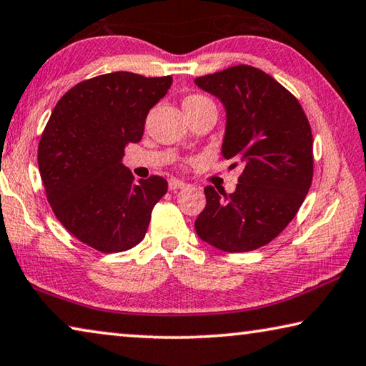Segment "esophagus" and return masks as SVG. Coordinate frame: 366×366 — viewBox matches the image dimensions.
<instances>
[{
  "instance_id": "1",
  "label": "esophagus",
  "mask_w": 366,
  "mask_h": 366,
  "mask_svg": "<svg viewBox=\"0 0 366 366\" xmlns=\"http://www.w3.org/2000/svg\"><path fill=\"white\" fill-rule=\"evenodd\" d=\"M167 187H169V190H179V189L187 187V184L179 181V179H169V182H167Z\"/></svg>"
}]
</instances>
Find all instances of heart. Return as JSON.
<instances>
[{"instance_id": "heart-1", "label": "heart", "mask_w": 366, "mask_h": 366, "mask_svg": "<svg viewBox=\"0 0 366 366\" xmlns=\"http://www.w3.org/2000/svg\"><path fill=\"white\" fill-rule=\"evenodd\" d=\"M207 107H214V104L212 102V99H208L207 96H202V94L187 96L182 101L184 114L197 112V110H202V109H207Z\"/></svg>"}]
</instances>
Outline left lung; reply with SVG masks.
I'll return each mask as SVG.
<instances>
[{"label": "left lung", "mask_w": 366, "mask_h": 366, "mask_svg": "<svg viewBox=\"0 0 366 366\" xmlns=\"http://www.w3.org/2000/svg\"><path fill=\"white\" fill-rule=\"evenodd\" d=\"M223 102L222 153L241 166L233 194L205 187L195 219L202 241L224 252L269 244L298 213L312 181V133L292 92L262 69L237 65L195 79Z\"/></svg>", "instance_id": "8db88e82"}]
</instances>
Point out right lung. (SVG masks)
Returning <instances> with one entry per match:
<instances>
[{
	"mask_svg": "<svg viewBox=\"0 0 366 366\" xmlns=\"http://www.w3.org/2000/svg\"><path fill=\"white\" fill-rule=\"evenodd\" d=\"M172 78L115 71L73 86L51 112L39 143L47 200L68 233L96 251H127L147 234L166 179L133 181L125 144L142 140L147 115Z\"/></svg>",
	"mask_w": 366,
	"mask_h": 366,
	"instance_id": "right-lung-1",
	"label": "right lung"
}]
</instances>
